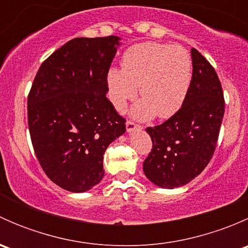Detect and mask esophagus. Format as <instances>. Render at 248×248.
<instances>
[{"mask_svg":"<svg viewBox=\"0 0 248 248\" xmlns=\"http://www.w3.org/2000/svg\"><path fill=\"white\" fill-rule=\"evenodd\" d=\"M126 128H127V132H133L134 129L141 128V126L138 124H136L134 121H132V120H128V121L126 122Z\"/></svg>","mask_w":248,"mask_h":248,"instance_id":"1","label":"esophagus"}]
</instances>
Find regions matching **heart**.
Returning a JSON list of instances; mask_svg holds the SVG:
<instances>
[{
	"instance_id": "heart-1",
	"label": "heart",
	"mask_w": 248,
	"mask_h": 248,
	"mask_svg": "<svg viewBox=\"0 0 248 248\" xmlns=\"http://www.w3.org/2000/svg\"><path fill=\"white\" fill-rule=\"evenodd\" d=\"M122 69L110 68L107 76L110 101L122 110L137 96L142 98L133 115L146 120L157 116L168 119L186 101L192 81V59L182 46L146 42L124 51Z\"/></svg>"
}]
</instances>
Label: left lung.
Here are the masks:
<instances>
[{"label": "left lung", "mask_w": 248, "mask_h": 248, "mask_svg": "<svg viewBox=\"0 0 248 248\" xmlns=\"http://www.w3.org/2000/svg\"><path fill=\"white\" fill-rule=\"evenodd\" d=\"M193 73L186 101L162 124L147 127L151 152L142 163L145 175L162 188H175L198 176L216 150L224 115L221 81L197 49L191 50Z\"/></svg>", "instance_id": "left-lung-1"}]
</instances>
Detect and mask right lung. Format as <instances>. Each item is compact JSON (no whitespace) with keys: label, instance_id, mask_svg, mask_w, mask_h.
I'll return each instance as SVG.
<instances>
[{"label":"right lung","instance_id":"add662e5","mask_svg":"<svg viewBox=\"0 0 248 248\" xmlns=\"http://www.w3.org/2000/svg\"><path fill=\"white\" fill-rule=\"evenodd\" d=\"M120 38H74L41 64L27 97L34 154L46 176L69 192L89 191L104 175L103 155L126 132L107 98V76Z\"/></svg>","mask_w":248,"mask_h":248}]
</instances>
